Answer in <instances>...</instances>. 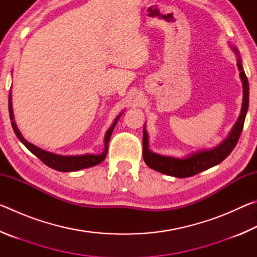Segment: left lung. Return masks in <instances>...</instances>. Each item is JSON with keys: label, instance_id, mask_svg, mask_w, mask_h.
<instances>
[{"label": "left lung", "instance_id": "obj_1", "mask_svg": "<svg viewBox=\"0 0 257 257\" xmlns=\"http://www.w3.org/2000/svg\"><path fill=\"white\" fill-rule=\"evenodd\" d=\"M234 52H236L237 56V67L240 71V79L242 81V105L241 111L239 114V118L237 122L234 123L231 132L228 135V137L224 141L215 147L211 150H203L195 152V153L190 154L184 159L172 158V156H165L153 153L150 151L149 147V135L145 129L143 130V158H144L145 163L149 165L151 169L156 170L159 172H162L164 175L177 177V178H187L197 175V173L202 172L204 170H207L214 165L219 163L227 158V156L231 153L234 146L237 145L238 139L240 137V134L242 132L243 122H245L246 113L248 110L249 104V85L248 79L245 75V71L242 69L241 59L238 54V51L234 47Z\"/></svg>", "mask_w": 257, "mask_h": 257}]
</instances>
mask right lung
Masks as SVG:
<instances>
[{
    "label": "right lung",
    "mask_w": 257,
    "mask_h": 257,
    "mask_svg": "<svg viewBox=\"0 0 257 257\" xmlns=\"http://www.w3.org/2000/svg\"><path fill=\"white\" fill-rule=\"evenodd\" d=\"M9 113H10V120H11V124L12 128H14V132L16 134V136L19 138V141L23 143V144L27 147V149L32 152L33 154H35L40 159L43 163L46 164L47 167H50L54 170H58L61 172H71V171H78L81 170V169H86V168H90L94 167V165H97L101 162H103L104 159L107 154V149H108V142H110L111 135L113 129H114L116 122H118L119 118L122 114V112L116 116L114 122L112 123L110 128L107 129V132L105 134V137H104V151L101 154H84V155H58L54 153H51V152H46L44 150L40 149V147L33 145L32 143H29L26 141V139L23 137V135L19 132L18 127L15 122V116H14V110H12V102H11V93L9 94Z\"/></svg>",
    "instance_id": "1"
}]
</instances>
